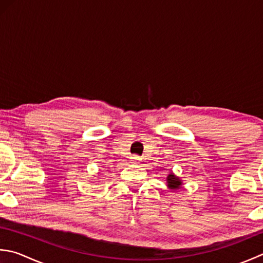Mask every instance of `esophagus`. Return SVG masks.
I'll list each match as a JSON object with an SVG mask.
<instances>
[{
    "label": "esophagus",
    "mask_w": 263,
    "mask_h": 263,
    "mask_svg": "<svg viewBox=\"0 0 263 263\" xmlns=\"http://www.w3.org/2000/svg\"><path fill=\"white\" fill-rule=\"evenodd\" d=\"M131 161H132L133 163H139V162L141 161V159H140V157H139V156L133 155V156H131Z\"/></svg>",
    "instance_id": "esophagus-1"
}]
</instances>
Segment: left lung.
Masks as SVG:
<instances>
[{"instance_id":"8db88e82","label":"left lung","mask_w":263,"mask_h":263,"mask_svg":"<svg viewBox=\"0 0 263 263\" xmlns=\"http://www.w3.org/2000/svg\"><path fill=\"white\" fill-rule=\"evenodd\" d=\"M166 182H167V187L172 190L179 189L180 187L182 186V181L180 180L176 174H173L172 172L168 173V176L166 178Z\"/></svg>"}]
</instances>
